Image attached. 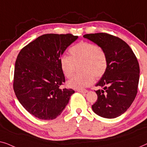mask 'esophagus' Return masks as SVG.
Wrapping results in <instances>:
<instances>
[{
    "mask_svg": "<svg viewBox=\"0 0 147 147\" xmlns=\"http://www.w3.org/2000/svg\"><path fill=\"white\" fill-rule=\"evenodd\" d=\"M76 91L81 92V93H86V92H88V90L86 89H78V90H76Z\"/></svg>",
    "mask_w": 147,
    "mask_h": 147,
    "instance_id": "obj_1",
    "label": "esophagus"
}]
</instances>
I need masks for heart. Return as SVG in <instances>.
<instances>
[{"instance_id":"heart-1","label":"heart","mask_w":147,"mask_h":147,"mask_svg":"<svg viewBox=\"0 0 147 147\" xmlns=\"http://www.w3.org/2000/svg\"><path fill=\"white\" fill-rule=\"evenodd\" d=\"M69 53L71 56L63 55L60 58V65L64 75L71 77L75 63L80 61V70L83 72L72 76L67 82L69 87L82 89L93 83L94 76L100 78L106 73L108 67L106 53L94 43L81 41L72 47Z\"/></svg>"}]
</instances>
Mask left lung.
<instances>
[{"label":"left lung","mask_w":147,"mask_h":147,"mask_svg":"<svg viewBox=\"0 0 147 147\" xmlns=\"http://www.w3.org/2000/svg\"><path fill=\"white\" fill-rule=\"evenodd\" d=\"M106 53L108 67L96 86V102L92 106L94 113L106 119H115L127 111L135 100L139 81L138 61L129 45L122 39L107 33L83 36Z\"/></svg>","instance_id":"left-lung-1"}]
</instances>
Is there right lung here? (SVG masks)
<instances>
[{
	"label": "right lung",
	"instance_id": "1",
	"mask_svg": "<svg viewBox=\"0 0 147 147\" xmlns=\"http://www.w3.org/2000/svg\"><path fill=\"white\" fill-rule=\"evenodd\" d=\"M71 34H46L20 51L14 67L13 88L22 107L42 120L57 118L74 93L60 86L65 82L60 58L67 47L77 40Z\"/></svg>",
	"mask_w": 147,
	"mask_h": 147
}]
</instances>
